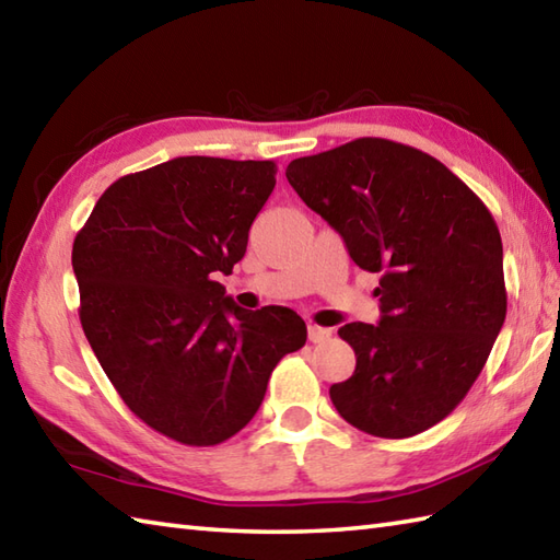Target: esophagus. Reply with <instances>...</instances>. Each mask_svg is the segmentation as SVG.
I'll return each mask as SVG.
<instances>
[{"label": "esophagus", "instance_id": "obj_1", "mask_svg": "<svg viewBox=\"0 0 560 560\" xmlns=\"http://www.w3.org/2000/svg\"><path fill=\"white\" fill-rule=\"evenodd\" d=\"M329 337H331V329L319 327V325H307V339H311L313 343H323Z\"/></svg>", "mask_w": 560, "mask_h": 560}]
</instances>
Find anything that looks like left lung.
Wrapping results in <instances>:
<instances>
[{"label": "left lung", "mask_w": 560, "mask_h": 560, "mask_svg": "<svg viewBox=\"0 0 560 560\" xmlns=\"http://www.w3.org/2000/svg\"><path fill=\"white\" fill-rule=\"evenodd\" d=\"M299 197L380 279V323H351L355 371L329 387L351 425L411 438L467 395L505 323L503 243L483 201L428 153L355 139L289 163Z\"/></svg>", "instance_id": "left-lung-1"}]
</instances>
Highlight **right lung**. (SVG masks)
<instances>
[{
  "label": "right lung",
  "mask_w": 560,
  "mask_h": 560,
  "mask_svg": "<svg viewBox=\"0 0 560 560\" xmlns=\"http://www.w3.org/2000/svg\"><path fill=\"white\" fill-rule=\"evenodd\" d=\"M273 175L271 161H165L115 180L77 233L83 335L127 407L183 445L245 428L307 339L289 307L245 311L213 281L243 259Z\"/></svg>",
  "instance_id": "right-lung-1"
}]
</instances>
